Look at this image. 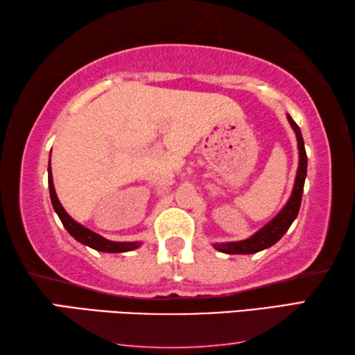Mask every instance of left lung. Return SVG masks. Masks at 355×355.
Segmentation results:
<instances>
[{
  "instance_id": "left-lung-1",
  "label": "left lung",
  "mask_w": 355,
  "mask_h": 355,
  "mask_svg": "<svg viewBox=\"0 0 355 355\" xmlns=\"http://www.w3.org/2000/svg\"><path fill=\"white\" fill-rule=\"evenodd\" d=\"M286 117H288V122L291 125V128L294 130V133H296L297 148H299L297 175H296V182H294V188H293L290 200H288L286 205L282 208V211L275 216L271 222H268L261 230H258L254 236H250L249 239H244V241L214 244V248L219 252H224V254H233V255L257 254V252L271 248V245L277 243L279 239L285 235L288 228H290L293 220L296 219L300 208V202H302L305 177H307V153H305L304 139H302V135H300L297 123L291 119L290 114H286Z\"/></svg>"
}]
</instances>
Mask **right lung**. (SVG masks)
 <instances>
[{"instance_id": "right-lung-1", "label": "right lung", "mask_w": 355, "mask_h": 355, "mask_svg": "<svg viewBox=\"0 0 355 355\" xmlns=\"http://www.w3.org/2000/svg\"><path fill=\"white\" fill-rule=\"evenodd\" d=\"M48 188H50V197H51V203H53V208H55V211L58 213L59 219H61L62 225L65 227V230H67L71 236H73L76 241H80L81 244H86L89 248H92L95 250H100V252H114V254H117V252H128V250H135L139 248V243H116V241H110V239H106L103 236L97 235V233L89 230L81 224H78L76 220H73L67 214V211L62 208L61 202H59L58 196H56V191H55V186H53V175H51V166H48Z\"/></svg>"}]
</instances>
